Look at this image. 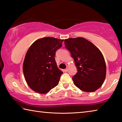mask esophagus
<instances>
[{
	"mask_svg": "<svg viewBox=\"0 0 122 122\" xmlns=\"http://www.w3.org/2000/svg\"><path fill=\"white\" fill-rule=\"evenodd\" d=\"M68 69H69L68 68H67L65 69V71H66V72H67L68 71Z\"/></svg>",
	"mask_w": 122,
	"mask_h": 122,
	"instance_id": "34e87169",
	"label": "esophagus"
}]
</instances>
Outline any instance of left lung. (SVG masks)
Listing matches in <instances>:
<instances>
[{
  "mask_svg": "<svg viewBox=\"0 0 122 122\" xmlns=\"http://www.w3.org/2000/svg\"><path fill=\"white\" fill-rule=\"evenodd\" d=\"M65 44L77 68L72 78L74 84L85 92L97 90L106 76V62L100 49L82 37L65 39Z\"/></svg>",
  "mask_w": 122,
  "mask_h": 122,
  "instance_id": "8db88e82",
  "label": "left lung"
}]
</instances>
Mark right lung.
Listing matches in <instances>:
<instances>
[{
    "label": "right lung",
    "mask_w": 122,
    "mask_h": 122,
    "mask_svg": "<svg viewBox=\"0 0 122 122\" xmlns=\"http://www.w3.org/2000/svg\"><path fill=\"white\" fill-rule=\"evenodd\" d=\"M63 40L42 38L35 41L28 48L22 69L27 83L34 92L46 94L59 84L63 72L57 68L54 56Z\"/></svg>",
    "instance_id": "obj_1"
}]
</instances>
